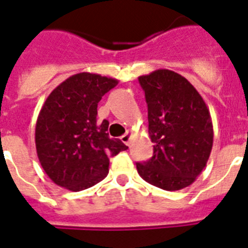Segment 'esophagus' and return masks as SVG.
Returning <instances> with one entry per match:
<instances>
[{
    "mask_svg": "<svg viewBox=\"0 0 248 248\" xmlns=\"http://www.w3.org/2000/svg\"><path fill=\"white\" fill-rule=\"evenodd\" d=\"M121 140H122V142L126 145H130V141H131V134L130 132H126L124 135H122L121 136Z\"/></svg>",
    "mask_w": 248,
    "mask_h": 248,
    "instance_id": "34e87169",
    "label": "esophagus"
}]
</instances>
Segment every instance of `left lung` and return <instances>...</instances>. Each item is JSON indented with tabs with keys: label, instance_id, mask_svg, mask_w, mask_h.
<instances>
[{
	"label": "left lung",
	"instance_id": "left-lung-1",
	"mask_svg": "<svg viewBox=\"0 0 248 248\" xmlns=\"http://www.w3.org/2000/svg\"><path fill=\"white\" fill-rule=\"evenodd\" d=\"M148 104L154 153L136 163L142 180L162 190L190 186L210 156L214 131L202 96L186 78L160 68L139 78Z\"/></svg>",
	"mask_w": 248,
	"mask_h": 248
}]
</instances>
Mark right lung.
<instances>
[{"label":"right lung","mask_w":248,"mask_h":248,"mask_svg":"<svg viewBox=\"0 0 248 248\" xmlns=\"http://www.w3.org/2000/svg\"><path fill=\"white\" fill-rule=\"evenodd\" d=\"M118 84L117 78L80 72L48 95L35 124V148L44 172L70 191L94 186L108 174L109 155L127 150L109 139V122L96 121L98 103Z\"/></svg>","instance_id":"right-lung-1"}]
</instances>
